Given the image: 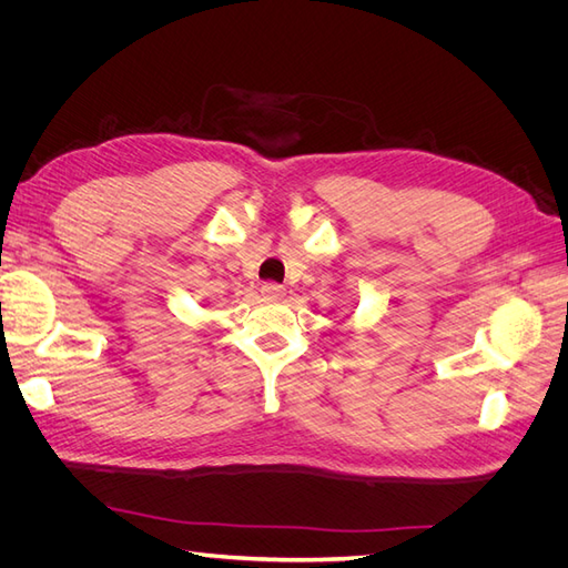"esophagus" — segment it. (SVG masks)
<instances>
[{
  "mask_svg": "<svg viewBox=\"0 0 568 568\" xmlns=\"http://www.w3.org/2000/svg\"><path fill=\"white\" fill-rule=\"evenodd\" d=\"M263 296L265 298H282L284 294H286V288L282 286V284H277V282H267V284H263Z\"/></svg>",
  "mask_w": 568,
  "mask_h": 568,
  "instance_id": "obj_1",
  "label": "esophagus"
}]
</instances>
